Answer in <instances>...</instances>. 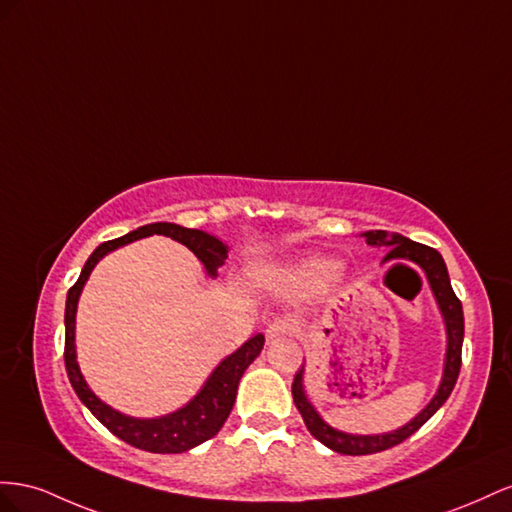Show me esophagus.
Instances as JSON below:
<instances>
[{
	"mask_svg": "<svg viewBox=\"0 0 512 512\" xmlns=\"http://www.w3.org/2000/svg\"><path fill=\"white\" fill-rule=\"evenodd\" d=\"M291 332H294V324H291L289 319H274L266 330V337L270 343H276L291 337Z\"/></svg>",
	"mask_w": 512,
	"mask_h": 512,
	"instance_id": "obj_1",
	"label": "esophagus"
}]
</instances>
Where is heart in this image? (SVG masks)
<instances>
[{
	"mask_svg": "<svg viewBox=\"0 0 512 512\" xmlns=\"http://www.w3.org/2000/svg\"><path fill=\"white\" fill-rule=\"evenodd\" d=\"M332 268L334 264L326 257H309L300 261L294 272H291V276H294V281L298 283H319L324 281L326 276H330Z\"/></svg>",
	"mask_w": 512,
	"mask_h": 512,
	"instance_id": "1",
	"label": "heart"
}]
</instances>
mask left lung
<instances>
[{"label":"left lung","mask_w":512,"mask_h":512,"mask_svg":"<svg viewBox=\"0 0 512 512\" xmlns=\"http://www.w3.org/2000/svg\"><path fill=\"white\" fill-rule=\"evenodd\" d=\"M360 236L367 240L369 246H384L390 248L384 261L392 259H405L416 264L422 272H425L429 287L433 291V298L437 302V309L442 313L444 328H446V354H444V369L440 386H437L433 399L422 407V410L410 420L405 422L403 427L386 431V433H373V435H360V433H347L341 429H334L332 425L321 418V414L315 410L311 399L306 397L304 390V364L294 377V386H291V394H294V403L298 412L302 414V420L306 429L311 431L315 440H319L324 446H328L334 452H341V455H373V452L386 450L401 444L407 440L412 433H416L425 422L440 410L450 397L452 388L457 384L459 369H461V347H463V306L459 298L452 291L448 270L442 255L431 246L418 244L410 238L401 236V233H386L382 229L375 231H364Z\"/></svg>","instance_id":"1"}]
</instances>
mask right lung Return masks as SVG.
<instances>
[{"instance_id": "1", "label": "right lung", "mask_w": 512, "mask_h": 512, "mask_svg": "<svg viewBox=\"0 0 512 512\" xmlns=\"http://www.w3.org/2000/svg\"><path fill=\"white\" fill-rule=\"evenodd\" d=\"M148 236H167L175 242L184 244L188 251H193L195 257L201 261L210 279H216L218 268L225 264L227 251H229V246L223 240H218L216 236H210V233L201 229H186L175 223H150L126 233V236L118 240H109L105 244H100L90 255V259L85 261L79 281L68 289L66 315H64V326H66L64 360H66L68 379L72 388H75L77 397L113 435H118L126 444L141 450L160 452V455H175V452H186L203 444L221 431L233 403H236L240 377L248 369V364L261 354L266 339L264 334L259 332L255 337L248 339L242 347H238L236 352L223 358L216 364V369L208 375V379L203 382L201 390L195 394V397L186 405H182L180 410H175L171 414L156 416V418H135V416L113 410L111 405L100 401L94 394V390L87 386L77 362L75 324H77V306H79L81 291L102 257L115 251V248L126 246L130 242L148 238Z\"/></svg>"}]
</instances>
